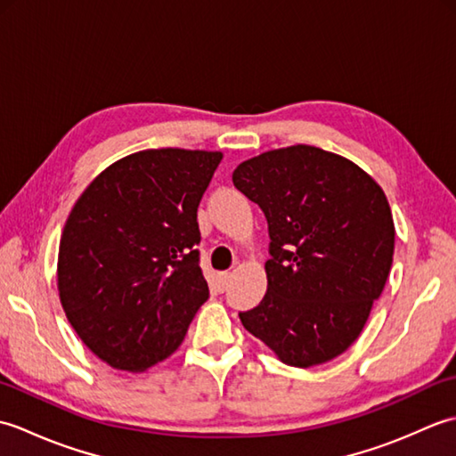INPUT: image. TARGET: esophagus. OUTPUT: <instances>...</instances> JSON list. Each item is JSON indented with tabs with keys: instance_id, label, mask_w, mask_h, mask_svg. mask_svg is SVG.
I'll use <instances>...</instances> for the list:
<instances>
[{
	"instance_id": "obj_1",
	"label": "esophagus",
	"mask_w": 456,
	"mask_h": 456,
	"mask_svg": "<svg viewBox=\"0 0 456 456\" xmlns=\"http://www.w3.org/2000/svg\"><path fill=\"white\" fill-rule=\"evenodd\" d=\"M229 280H231V274H229V273H217V274H216V288H217V292H225L227 286H229Z\"/></svg>"
}]
</instances>
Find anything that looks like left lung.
Instances as JSON below:
<instances>
[{
    "label": "left lung",
    "instance_id": "obj_1",
    "mask_svg": "<svg viewBox=\"0 0 456 456\" xmlns=\"http://www.w3.org/2000/svg\"><path fill=\"white\" fill-rule=\"evenodd\" d=\"M233 183L265 211L270 235L266 294L240 323L288 366L333 361L361 335L390 274L384 190L353 160L309 144L240 162Z\"/></svg>",
    "mask_w": 456,
    "mask_h": 456
}]
</instances>
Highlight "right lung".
<instances>
[{
  "label": "right lung",
  "instance_id": "obj_1",
  "mask_svg": "<svg viewBox=\"0 0 456 456\" xmlns=\"http://www.w3.org/2000/svg\"><path fill=\"white\" fill-rule=\"evenodd\" d=\"M221 159L133 152L74 203L58 247V296L82 343L111 368L144 372L168 358L209 297L198 206Z\"/></svg>",
  "mask_w": 456,
  "mask_h": 456
}]
</instances>
